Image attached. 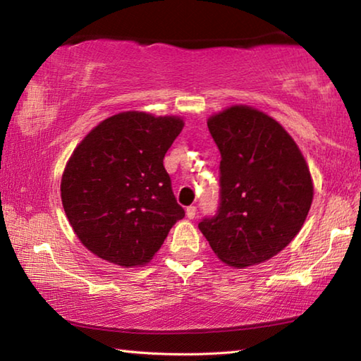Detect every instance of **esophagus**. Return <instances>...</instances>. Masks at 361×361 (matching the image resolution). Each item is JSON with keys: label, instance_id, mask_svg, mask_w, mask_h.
Wrapping results in <instances>:
<instances>
[{"label": "esophagus", "instance_id": "esophagus-1", "mask_svg": "<svg viewBox=\"0 0 361 361\" xmlns=\"http://www.w3.org/2000/svg\"><path fill=\"white\" fill-rule=\"evenodd\" d=\"M195 212H197V207H195V205H189L188 209H186V216H188L189 219H192V218L195 216Z\"/></svg>", "mask_w": 361, "mask_h": 361}]
</instances>
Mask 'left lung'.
Segmentation results:
<instances>
[{"instance_id": "obj_1", "label": "left lung", "mask_w": 361, "mask_h": 361, "mask_svg": "<svg viewBox=\"0 0 361 361\" xmlns=\"http://www.w3.org/2000/svg\"><path fill=\"white\" fill-rule=\"evenodd\" d=\"M207 126L221 154L219 207L199 229L228 266L259 264L301 231L314 197L309 167L288 132L258 109L231 106Z\"/></svg>"}]
</instances>
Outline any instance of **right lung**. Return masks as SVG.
Returning a JSON list of instances; mask_svg holds the SVG:
<instances>
[{
    "mask_svg": "<svg viewBox=\"0 0 361 361\" xmlns=\"http://www.w3.org/2000/svg\"><path fill=\"white\" fill-rule=\"evenodd\" d=\"M183 126L176 116L119 113L73 151L60 185L62 204L78 239L99 258L143 266L185 216L164 169Z\"/></svg>",
    "mask_w": 361,
    "mask_h": 361,
    "instance_id": "add662e5",
    "label": "right lung"
}]
</instances>
